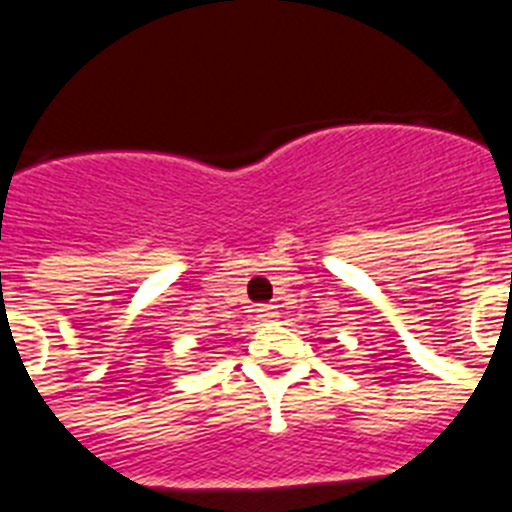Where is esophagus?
<instances>
[{"instance_id":"34e87169","label":"esophagus","mask_w":512,"mask_h":512,"mask_svg":"<svg viewBox=\"0 0 512 512\" xmlns=\"http://www.w3.org/2000/svg\"><path fill=\"white\" fill-rule=\"evenodd\" d=\"M259 318L264 320V323H271V320H277L279 318V310L277 305H259Z\"/></svg>"}]
</instances>
